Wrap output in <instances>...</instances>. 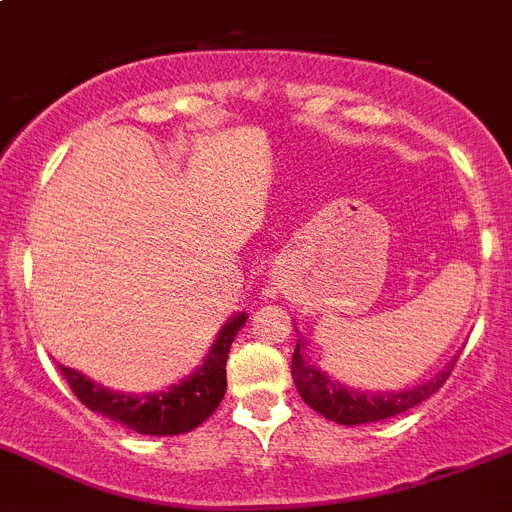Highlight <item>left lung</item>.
I'll use <instances>...</instances> for the list:
<instances>
[{"label": "left lung", "mask_w": 512, "mask_h": 512, "mask_svg": "<svg viewBox=\"0 0 512 512\" xmlns=\"http://www.w3.org/2000/svg\"><path fill=\"white\" fill-rule=\"evenodd\" d=\"M306 340H296V350L291 358V376L293 384L299 389L301 399L309 404L311 410H317L319 415L327 417L340 425H363V422H379L386 417H394L399 412H407L433 397L435 391L446 384L451 376V368L456 363L453 358L438 376L420 386L404 391H361L353 386H345L340 381L330 379L327 373L319 371L317 366L306 363Z\"/></svg>", "instance_id": "left-lung-1"}]
</instances>
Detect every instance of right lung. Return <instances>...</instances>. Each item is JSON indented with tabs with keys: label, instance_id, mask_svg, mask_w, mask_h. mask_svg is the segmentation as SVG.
<instances>
[{
	"label": "right lung",
	"instance_id": "right-lung-1",
	"mask_svg": "<svg viewBox=\"0 0 512 512\" xmlns=\"http://www.w3.org/2000/svg\"><path fill=\"white\" fill-rule=\"evenodd\" d=\"M247 322V314L239 311L224 324L208 350L203 366L195 368L188 379L154 394H126L105 389L84 373L61 366L71 391L87 410L121 422L141 435H180L198 428L203 420L216 412L226 394V358L237 332Z\"/></svg>",
	"mask_w": 512,
	"mask_h": 512
}]
</instances>
